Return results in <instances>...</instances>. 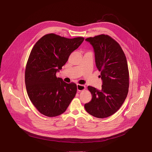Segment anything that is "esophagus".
I'll list each match as a JSON object with an SVG mask.
<instances>
[{
    "label": "esophagus",
    "mask_w": 152,
    "mask_h": 152,
    "mask_svg": "<svg viewBox=\"0 0 152 152\" xmlns=\"http://www.w3.org/2000/svg\"><path fill=\"white\" fill-rule=\"evenodd\" d=\"M86 88V86L83 85H80V84H77V90L78 91H82L84 90Z\"/></svg>",
    "instance_id": "34e87169"
}]
</instances>
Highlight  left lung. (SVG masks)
Returning a JSON list of instances; mask_svg holds the SVG:
<instances>
[{"instance_id":"8db88e82","label":"left lung","mask_w":152,"mask_h":152,"mask_svg":"<svg viewBox=\"0 0 152 152\" xmlns=\"http://www.w3.org/2000/svg\"><path fill=\"white\" fill-rule=\"evenodd\" d=\"M93 46L96 67L101 72L102 89L88 86L91 100L85 110L99 118L115 113L124 103L129 90V70L126 56L118 43L107 35L85 39Z\"/></svg>"}]
</instances>
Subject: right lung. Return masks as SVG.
I'll return each mask as SVG.
<instances>
[{"instance_id":"add662e5","label":"right lung","mask_w":152,"mask_h":152,"mask_svg":"<svg viewBox=\"0 0 152 152\" xmlns=\"http://www.w3.org/2000/svg\"><path fill=\"white\" fill-rule=\"evenodd\" d=\"M83 40L49 34L32 48L25 70V85L31 101L41 114L50 117L62 114L76 96V84L64 82L56 73Z\"/></svg>"}]
</instances>
